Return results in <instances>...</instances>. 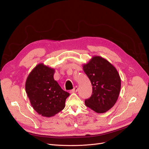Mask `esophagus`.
<instances>
[{
    "label": "esophagus",
    "mask_w": 149,
    "mask_h": 149,
    "mask_svg": "<svg viewBox=\"0 0 149 149\" xmlns=\"http://www.w3.org/2000/svg\"><path fill=\"white\" fill-rule=\"evenodd\" d=\"M77 91H78V87L76 86L70 92H71V93H75V92H76Z\"/></svg>",
    "instance_id": "34e87169"
}]
</instances>
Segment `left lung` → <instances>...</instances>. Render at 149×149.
<instances>
[{
    "mask_svg": "<svg viewBox=\"0 0 149 149\" xmlns=\"http://www.w3.org/2000/svg\"><path fill=\"white\" fill-rule=\"evenodd\" d=\"M83 68L92 86V95L85 100V105L96 113H104L114 106L118 98L120 74L113 65L100 56H93Z\"/></svg>",
    "mask_w": 149,
    "mask_h": 149,
    "instance_id": "1",
    "label": "left lung"
}]
</instances>
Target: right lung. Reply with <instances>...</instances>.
Segmentation results:
<instances>
[{
    "mask_svg": "<svg viewBox=\"0 0 149 149\" xmlns=\"http://www.w3.org/2000/svg\"><path fill=\"white\" fill-rule=\"evenodd\" d=\"M55 72L54 68L40 63L32 70L26 81L25 90L31 105L44 117L54 116L62 110L70 95L54 79Z\"/></svg>",
    "mask_w": 149,
    "mask_h": 149,
    "instance_id": "1",
    "label": "right lung"
}]
</instances>
